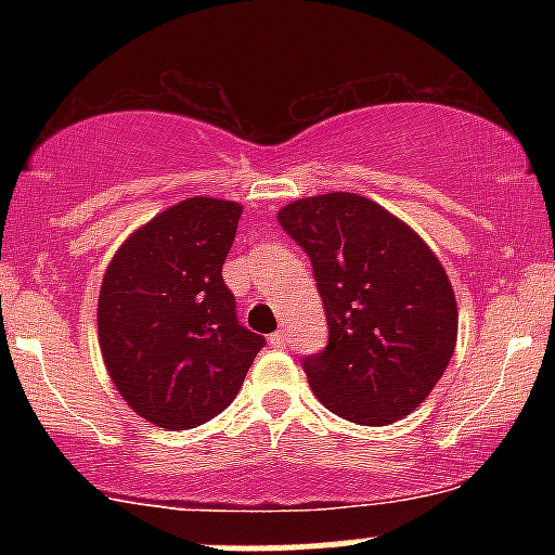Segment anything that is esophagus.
Wrapping results in <instances>:
<instances>
[{"label": "esophagus", "mask_w": 555, "mask_h": 555, "mask_svg": "<svg viewBox=\"0 0 555 555\" xmlns=\"http://www.w3.org/2000/svg\"><path fill=\"white\" fill-rule=\"evenodd\" d=\"M271 347H286V331H276V334H271Z\"/></svg>", "instance_id": "34e87169"}]
</instances>
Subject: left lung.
<instances>
[{
  "instance_id": "8db88e82",
  "label": "left lung",
  "mask_w": 555,
  "mask_h": 555,
  "mask_svg": "<svg viewBox=\"0 0 555 555\" xmlns=\"http://www.w3.org/2000/svg\"><path fill=\"white\" fill-rule=\"evenodd\" d=\"M279 224L313 263L328 344L302 360L334 415L391 425L417 410L456 347L454 289L420 234L378 203L328 193L289 203Z\"/></svg>"
}]
</instances>
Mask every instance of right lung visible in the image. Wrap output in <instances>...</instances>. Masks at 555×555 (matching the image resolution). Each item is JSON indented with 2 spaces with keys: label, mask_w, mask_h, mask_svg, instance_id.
I'll use <instances>...</instances> for the list:
<instances>
[{
  "label": "right lung",
  "mask_w": 555,
  "mask_h": 555,
  "mask_svg": "<svg viewBox=\"0 0 555 555\" xmlns=\"http://www.w3.org/2000/svg\"><path fill=\"white\" fill-rule=\"evenodd\" d=\"M242 206L188 197L114 253L99 295L106 371L140 417L188 430L224 412L263 336L237 321L221 276Z\"/></svg>",
  "instance_id": "obj_1"
}]
</instances>
